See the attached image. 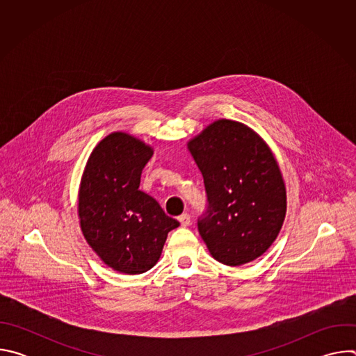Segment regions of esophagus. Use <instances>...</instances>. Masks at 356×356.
<instances>
[{"instance_id": "1", "label": "esophagus", "mask_w": 356, "mask_h": 356, "mask_svg": "<svg viewBox=\"0 0 356 356\" xmlns=\"http://www.w3.org/2000/svg\"><path fill=\"white\" fill-rule=\"evenodd\" d=\"M179 222L181 227H188L190 225V216L188 214H181L179 217Z\"/></svg>"}]
</instances>
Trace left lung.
Instances as JSON below:
<instances>
[{"label": "left lung", "instance_id": "obj_1", "mask_svg": "<svg viewBox=\"0 0 356 356\" xmlns=\"http://www.w3.org/2000/svg\"><path fill=\"white\" fill-rule=\"evenodd\" d=\"M204 179L209 210L198 232L211 257L241 266L277 238L287 209L286 184L269 145L248 125L217 120L187 142Z\"/></svg>", "mask_w": 356, "mask_h": 356}]
</instances>
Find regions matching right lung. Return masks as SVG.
I'll use <instances>...</instances> for the list:
<instances>
[{
    "instance_id": "1",
    "label": "right lung",
    "mask_w": 356,
    "mask_h": 356,
    "mask_svg": "<svg viewBox=\"0 0 356 356\" xmlns=\"http://www.w3.org/2000/svg\"><path fill=\"white\" fill-rule=\"evenodd\" d=\"M154 147L128 132L101 139L84 166L77 197L81 232L108 268L139 275L154 268L168 234L180 224L139 190Z\"/></svg>"
}]
</instances>
